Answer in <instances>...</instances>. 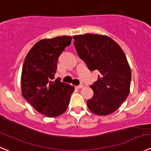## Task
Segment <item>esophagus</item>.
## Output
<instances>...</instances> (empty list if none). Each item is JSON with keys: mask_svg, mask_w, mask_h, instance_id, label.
Wrapping results in <instances>:
<instances>
[{"mask_svg": "<svg viewBox=\"0 0 151 151\" xmlns=\"http://www.w3.org/2000/svg\"><path fill=\"white\" fill-rule=\"evenodd\" d=\"M83 85L80 84V85H78V86H76V89H81V88L83 87Z\"/></svg>", "mask_w": 151, "mask_h": 151, "instance_id": "esophagus-1", "label": "esophagus"}]
</instances>
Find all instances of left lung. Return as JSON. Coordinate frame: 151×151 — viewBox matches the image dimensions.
Returning a JSON list of instances; mask_svg holds the SVG:
<instances>
[{"label":"left lung","instance_id":"8db88e82","mask_svg":"<svg viewBox=\"0 0 151 151\" xmlns=\"http://www.w3.org/2000/svg\"><path fill=\"white\" fill-rule=\"evenodd\" d=\"M73 38L78 55L89 70L99 72L90 86L94 94L86 102L88 108L98 115L111 114L129 94L131 72L124 52L107 36L85 34Z\"/></svg>","mask_w":151,"mask_h":151}]
</instances>
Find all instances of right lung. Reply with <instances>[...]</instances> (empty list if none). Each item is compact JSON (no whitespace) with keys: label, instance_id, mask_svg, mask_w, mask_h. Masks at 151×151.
Listing matches in <instances>:
<instances>
[{"label":"right lung","instance_id":"right-lung-1","mask_svg":"<svg viewBox=\"0 0 151 151\" xmlns=\"http://www.w3.org/2000/svg\"><path fill=\"white\" fill-rule=\"evenodd\" d=\"M72 37L44 39L36 43L26 55L21 75L22 95L41 114L54 117L63 114L69 105L73 86L55 81L58 59Z\"/></svg>","mask_w":151,"mask_h":151}]
</instances>
